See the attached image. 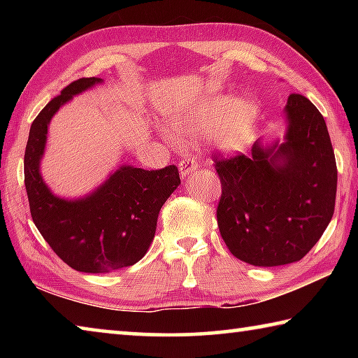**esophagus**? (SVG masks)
Returning a JSON list of instances; mask_svg holds the SVG:
<instances>
[{"instance_id": "34e87169", "label": "esophagus", "mask_w": 358, "mask_h": 358, "mask_svg": "<svg viewBox=\"0 0 358 358\" xmlns=\"http://www.w3.org/2000/svg\"><path fill=\"white\" fill-rule=\"evenodd\" d=\"M196 167H197V162L191 159V157H185V159H181L178 162V169H180L181 177H186V175H189Z\"/></svg>"}]
</instances>
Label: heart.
<instances>
[{"label": "heart", "mask_w": 358, "mask_h": 358, "mask_svg": "<svg viewBox=\"0 0 358 358\" xmlns=\"http://www.w3.org/2000/svg\"><path fill=\"white\" fill-rule=\"evenodd\" d=\"M257 118V108L246 98H210L167 113L166 141L177 145L203 137L211 148L234 153L245 147Z\"/></svg>", "instance_id": "b5f03b06"}]
</instances>
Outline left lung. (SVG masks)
<instances>
[{"label": "left lung", "mask_w": 358, "mask_h": 358, "mask_svg": "<svg viewBox=\"0 0 358 358\" xmlns=\"http://www.w3.org/2000/svg\"><path fill=\"white\" fill-rule=\"evenodd\" d=\"M284 112L282 143L256 142L251 156L215 157L221 237L235 257L256 266L305 257L335 211L338 171L324 117L301 94H290Z\"/></svg>", "instance_id": "left-lung-1"}]
</instances>
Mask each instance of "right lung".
Segmentation results:
<instances>
[{"instance_id":"obj_1","label":"right lung","mask_w":358,"mask_h":358,"mask_svg":"<svg viewBox=\"0 0 358 358\" xmlns=\"http://www.w3.org/2000/svg\"><path fill=\"white\" fill-rule=\"evenodd\" d=\"M102 78H78L42 108L29 129L25 187L33 222L57 256L83 273H107L138 262L155 238L157 215L180 185L178 169L121 166L98 189L68 201L53 194L39 171L53 115Z\"/></svg>"}]
</instances>
